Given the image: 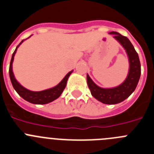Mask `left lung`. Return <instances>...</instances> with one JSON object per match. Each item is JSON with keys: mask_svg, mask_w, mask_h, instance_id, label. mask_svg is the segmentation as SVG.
I'll use <instances>...</instances> for the list:
<instances>
[{"mask_svg": "<svg viewBox=\"0 0 154 154\" xmlns=\"http://www.w3.org/2000/svg\"><path fill=\"white\" fill-rule=\"evenodd\" d=\"M109 34L113 35L114 38L123 46L127 54L130 64L127 76L123 83L118 86L102 88L96 85L87 74V84L92 96L98 101L104 104L113 105L124 101L134 92L140 77L141 65L138 54L130 41L116 31H111Z\"/></svg>", "mask_w": 154, "mask_h": 154, "instance_id": "8db88e82", "label": "left lung"}]
</instances>
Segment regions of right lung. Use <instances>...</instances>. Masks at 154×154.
I'll return each mask as SVG.
<instances>
[{
    "label": "right lung",
    "instance_id": "1",
    "mask_svg": "<svg viewBox=\"0 0 154 154\" xmlns=\"http://www.w3.org/2000/svg\"><path fill=\"white\" fill-rule=\"evenodd\" d=\"M30 36V37H31ZM29 37V38H30ZM26 40V39H25ZM24 40H22L21 43L17 46L16 49L14 51L13 55L11 57V60L10 62V67H9V75H10L11 82L13 85L14 89H15L16 92L18 93V95L21 96V98L26 100V101L29 102L33 104H47L51 102L54 101L56 99H58L59 96H61V94L62 93L63 90L65 89L66 84H67V81L70 75L72 73L73 70L70 71L64 77L63 79L59 82L57 85L50 88V89H45V90L38 91V92H35V91H31L29 89H27L26 88H24V86L19 83L17 79L14 77V75L13 72V69H12V64L14 62V57L15 55V53L17 51V48L21 45L23 43Z\"/></svg>",
    "mask_w": 154,
    "mask_h": 154
}]
</instances>
